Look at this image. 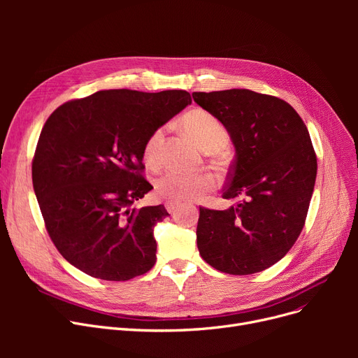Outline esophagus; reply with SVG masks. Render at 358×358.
<instances>
[{
  "label": "esophagus",
  "mask_w": 358,
  "mask_h": 358,
  "mask_svg": "<svg viewBox=\"0 0 358 358\" xmlns=\"http://www.w3.org/2000/svg\"><path fill=\"white\" fill-rule=\"evenodd\" d=\"M165 209H166L169 213H174V212L178 209V203L165 201Z\"/></svg>",
  "instance_id": "1"
}]
</instances>
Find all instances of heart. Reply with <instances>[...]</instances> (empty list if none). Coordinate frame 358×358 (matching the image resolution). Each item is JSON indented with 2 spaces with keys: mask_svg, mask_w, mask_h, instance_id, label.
Masks as SVG:
<instances>
[{
  "mask_svg": "<svg viewBox=\"0 0 358 358\" xmlns=\"http://www.w3.org/2000/svg\"><path fill=\"white\" fill-rule=\"evenodd\" d=\"M181 127L190 135L204 152H219L228 145L227 129L209 111L196 108L181 119ZM165 138V129L158 127L148 138L143 146V161L148 166L157 168L161 162V150ZM216 178L212 174H187L168 171L155 181V194L166 201H193L215 190Z\"/></svg>",
  "mask_w": 358,
  "mask_h": 358,
  "instance_id": "1",
  "label": "heart"
}]
</instances>
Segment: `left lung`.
<instances>
[{
  "mask_svg": "<svg viewBox=\"0 0 358 358\" xmlns=\"http://www.w3.org/2000/svg\"><path fill=\"white\" fill-rule=\"evenodd\" d=\"M228 130L235 146L227 210L200 208L197 248L213 268L259 273L283 258L303 229L316 180V155L296 110L251 90L193 92Z\"/></svg>",
  "mask_w": 358,
  "mask_h": 358,
  "instance_id": "8db88e82",
  "label": "left lung"
}]
</instances>
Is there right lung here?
Returning a JSON list of instances; mask_svg holds the SVG:
<instances>
[{"label": "right lung", "instance_id": "obj_1", "mask_svg": "<svg viewBox=\"0 0 358 358\" xmlns=\"http://www.w3.org/2000/svg\"><path fill=\"white\" fill-rule=\"evenodd\" d=\"M192 104L182 90H106L72 100L46 120L31 165L48 234L83 273L110 281L142 275L157 261L162 204L136 209L154 189L142 176L154 130Z\"/></svg>", "mask_w": 358, "mask_h": 358}]
</instances>
